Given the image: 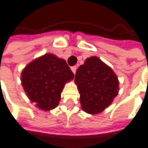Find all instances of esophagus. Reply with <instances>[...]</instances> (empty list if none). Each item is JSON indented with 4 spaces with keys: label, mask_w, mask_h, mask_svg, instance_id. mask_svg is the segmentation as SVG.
<instances>
[{
    "label": "esophagus",
    "mask_w": 148,
    "mask_h": 148,
    "mask_svg": "<svg viewBox=\"0 0 148 148\" xmlns=\"http://www.w3.org/2000/svg\"><path fill=\"white\" fill-rule=\"evenodd\" d=\"M76 69H77V67H76V66H72V67H71V70H72V72H73V73H75Z\"/></svg>",
    "instance_id": "34e87169"
}]
</instances>
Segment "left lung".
Listing matches in <instances>:
<instances>
[{"label":"left lung","mask_w":148,"mask_h":148,"mask_svg":"<svg viewBox=\"0 0 148 148\" xmlns=\"http://www.w3.org/2000/svg\"><path fill=\"white\" fill-rule=\"evenodd\" d=\"M75 84L82 109L97 114L108 107L119 92L118 77L113 69L98 57L85 59L76 71Z\"/></svg>","instance_id":"obj_1"}]
</instances>
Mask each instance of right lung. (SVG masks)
<instances>
[{
	"mask_svg": "<svg viewBox=\"0 0 148 148\" xmlns=\"http://www.w3.org/2000/svg\"><path fill=\"white\" fill-rule=\"evenodd\" d=\"M73 77L66 60L47 53L26 65L21 73V84L31 103L49 111L58 106L66 83Z\"/></svg>",
	"mask_w": 148,
	"mask_h": 148,
	"instance_id": "obj_1",
	"label": "right lung"
}]
</instances>
